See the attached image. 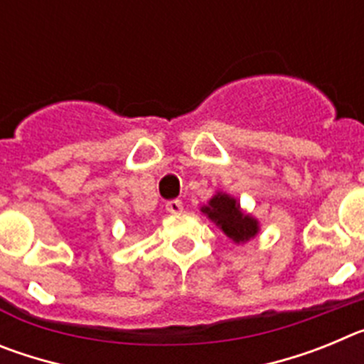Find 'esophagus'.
<instances>
[{
    "instance_id": "esophagus-1",
    "label": "esophagus",
    "mask_w": 364,
    "mask_h": 364,
    "mask_svg": "<svg viewBox=\"0 0 364 364\" xmlns=\"http://www.w3.org/2000/svg\"><path fill=\"white\" fill-rule=\"evenodd\" d=\"M182 210H184V205H182V202H180V200H171V202H167V204H166L167 213L178 215V213H182Z\"/></svg>"
}]
</instances>
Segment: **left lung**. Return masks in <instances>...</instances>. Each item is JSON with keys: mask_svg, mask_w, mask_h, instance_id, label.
<instances>
[{"mask_svg": "<svg viewBox=\"0 0 364 364\" xmlns=\"http://www.w3.org/2000/svg\"><path fill=\"white\" fill-rule=\"evenodd\" d=\"M200 211L235 244L250 242L260 231L259 220L252 213L244 211L237 198L224 191H215Z\"/></svg>", "mask_w": 364, "mask_h": 364, "instance_id": "8db88e82", "label": "left lung"}]
</instances>
